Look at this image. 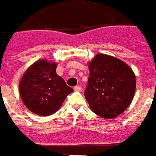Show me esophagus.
Returning <instances> with one entry per match:
<instances>
[{
	"mask_svg": "<svg viewBox=\"0 0 156 156\" xmlns=\"http://www.w3.org/2000/svg\"><path fill=\"white\" fill-rule=\"evenodd\" d=\"M74 90H76V91H80V90H81V87H80V86H76V87H75V88H74Z\"/></svg>",
	"mask_w": 156,
	"mask_h": 156,
	"instance_id": "obj_1",
	"label": "esophagus"
}]
</instances>
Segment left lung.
<instances>
[{"instance_id": "left-lung-1", "label": "left lung", "mask_w": 156, "mask_h": 156, "mask_svg": "<svg viewBox=\"0 0 156 156\" xmlns=\"http://www.w3.org/2000/svg\"><path fill=\"white\" fill-rule=\"evenodd\" d=\"M88 67L85 98L91 111L107 119L121 114L135 93L136 80L132 69L119 58L103 54L96 55Z\"/></svg>"}]
</instances>
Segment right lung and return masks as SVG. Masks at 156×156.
Returning <instances> with one entry per match:
<instances>
[{"label":"right lung","instance_id":"obj_1","mask_svg":"<svg viewBox=\"0 0 156 156\" xmlns=\"http://www.w3.org/2000/svg\"><path fill=\"white\" fill-rule=\"evenodd\" d=\"M57 64L46 59L34 63L19 83V93L26 108L39 116H48L60 108L73 92L62 77L56 74Z\"/></svg>","mask_w":156,"mask_h":156}]
</instances>
